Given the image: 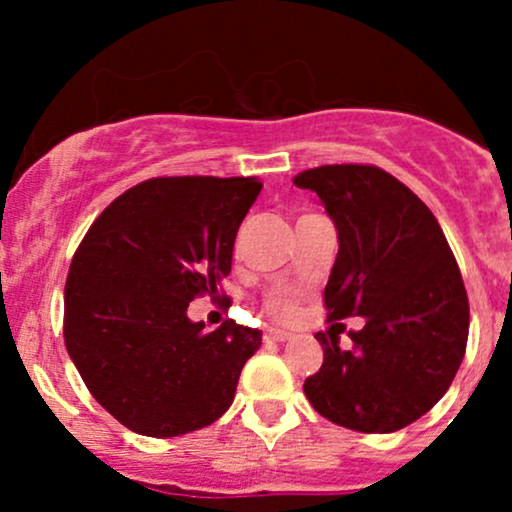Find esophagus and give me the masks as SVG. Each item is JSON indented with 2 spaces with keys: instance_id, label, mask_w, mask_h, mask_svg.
<instances>
[{
  "instance_id": "obj_1",
  "label": "esophagus",
  "mask_w": 512,
  "mask_h": 512,
  "mask_svg": "<svg viewBox=\"0 0 512 512\" xmlns=\"http://www.w3.org/2000/svg\"><path fill=\"white\" fill-rule=\"evenodd\" d=\"M264 339H267V342H286V339H291V334L284 330H267L264 332Z\"/></svg>"
}]
</instances>
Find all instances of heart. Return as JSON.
<instances>
[{"instance_id":"1","label":"heart","mask_w":512,"mask_h":512,"mask_svg":"<svg viewBox=\"0 0 512 512\" xmlns=\"http://www.w3.org/2000/svg\"><path fill=\"white\" fill-rule=\"evenodd\" d=\"M267 308H269V313H274V315H279V317L289 315V313H293V296H291V293H286V291L269 293V296H267Z\"/></svg>"}]
</instances>
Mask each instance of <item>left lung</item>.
Masks as SVG:
<instances>
[{"mask_svg": "<svg viewBox=\"0 0 512 512\" xmlns=\"http://www.w3.org/2000/svg\"><path fill=\"white\" fill-rule=\"evenodd\" d=\"M337 226L325 286L330 320L361 315L351 346L317 332L325 358L303 392L317 414L361 433H392L426 414L460 368L469 301L436 216L383 168L342 163L298 173Z\"/></svg>", "mask_w": 512, "mask_h": 512, "instance_id": "left-lung-1", "label": "left lung"}]
</instances>
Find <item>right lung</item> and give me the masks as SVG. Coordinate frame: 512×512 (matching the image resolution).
<instances>
[{
    "mask_svg": "<svg viewBox=\"0 0 512 512\" xmlns=\"http://www.w3.org/2000/svg\"><path fill=\"white\" fill-rule=\"evenodd\" d=\"M257 178H151L91 223L64 284V344L88 392L139 436L173 438L233 404L262 332L187 317L219 296Z\"/></svg>",
    "mask_w": 512,
    "mask_h": 512,
    "instance_id": "add662e5",
    "label": "right lung"
}]
</instances>
